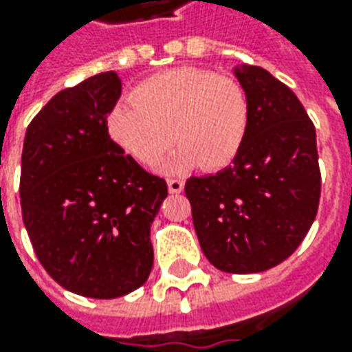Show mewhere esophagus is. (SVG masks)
Instances as JSON below:
<instances>
[{
    "label": "esophagus",
    "instance_id": "34e87169",
    "mask_svg": "<svg viewBox=\"0 0 352 352\" xmlns=\"http://www.w3.org/2000/svg\"><path fill=\"white\" fill-rule=\"evenodd\" d=\"M168 188L171 194H181L184 188V183L181 179H168Z\"/></svg>",
    "mask_w": 352,
    "mask_h": 352
}]
</instances>
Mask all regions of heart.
<instances>
[{
	"instance_id": "heart-1",
	"label": "heart",
	"mask_w": 352,
	"mask_h": 352,
	"mask_svg": "<svg viewBox=\"0 0 352 352\" xmlns=\"http://www.w3.org/2000/svg\"><path fill=\"white\" fill-rule=\"evenodd\" d=\"M251 128V101L239 80L198 67H175L139 82L133 100L109 111L107 131L143 166H153L173 139L181 143L164 164L183 171L201 164L214 171L230 166Z\"/></svg>"
}]
</instances>
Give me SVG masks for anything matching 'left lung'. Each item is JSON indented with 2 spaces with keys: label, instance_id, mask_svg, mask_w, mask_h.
I'll list each match as a JSON object with an SVG mask.
<instances>
[{
  "label": "left lung",
  "instance_id": "8db88e82",
  "mask_svg": "<svg viewBox=\"0 0 352 352\" xmlns=\"http://www.w3.org/2000/svg\"><path fill=\"white\" fill-rule=\"evenodd\" d=\"M251 101V128L232 166L184 184L207 260L258 273L307 236L320 198L317 133L296 94L256 65L234 69Z\"/></svg>",
  "mask_w": 352,
  "mask_h": 352
}]
</instances>
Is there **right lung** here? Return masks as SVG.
<instances>
[{
    "mask_svg": "<svg viewBox=\"0 0 352 352\" xmlns=\"http://www.w3.org/2000/svg\"><path fill=\"white\" fill-rule=\"evenodd\" d=\"M122 92L115 72L58 92L30 122L20 206L37 258L58 285L111 300L153 270L151 224L168 196L111 139L107 115Z\"/></svg>",
    "mask_w": 352,
    "mask_h": 352,
    "instance_id": "add662e5",
    "label": "right lung"
}]
</instances>
